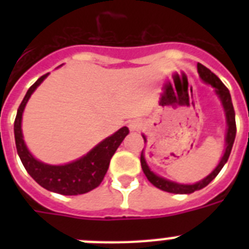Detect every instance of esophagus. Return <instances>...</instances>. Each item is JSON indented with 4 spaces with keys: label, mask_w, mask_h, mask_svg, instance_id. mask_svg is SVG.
<instances>
[{
    "label": "esophagus",
    "mask_w": 249,
    "mask_h": 249,
    "mask_svg": "<svg viewBox=\"0 0 249 249\" xmlns=\"http://www.w3.org/2000/svg\"><path fill=\"white\" fill-rule=\"evenodd\" d=\"M138 128H140V125L137 124V123H132V124H130V129H132V130H136V129Z\"/></svg>",
    "instance_id": "1"
}]
</instances>
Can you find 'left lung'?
<instances>
[{
    "label": "left lung",
    "instance_id": "obj_1",
    "mask_svg": "<svg viewBox=\"0 0 249 249\" xmlns=\"http://www.w3.org/2000/svg\"><path fill=\"white\" fill-rule=\"evenodd\" d=\"M197 72L199 75L203 79V81H205L209 85H212L214 89H216L217 95L220 97L222 105H224L225 112H226V120H228V134H226V150H225V154L221 159L220 164L217 165V168L213 170L212 173L209 174L208 177H205L203 181L197 182L195 185H179V183H176V182H170L168 179H164V178L156 176L150 170V168L146 164V160H144L143 151L141 154V165H142V170H143L144 176L147 177V179L151 182L152 185L158 187V189L166 191V193H173V194H191L194 191H197V190L203 189L205 186L208 185L209 182L213 181L216 176L220 173V170L224 168L225 163L228 161L229 156H230V152H231L232 144H234V141H235V134H236V124H235V111H234V107H232L231 97H230V93H229V89L224 85V83L221 81L218 77H217L213 72H211L207 67H204L203 64L197 63ZM144 138V137H143Z\"/></svg>",
    "mask_w": 249,
    "mask_h": 249
}]
</instances>
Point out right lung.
<instances>
[{
    "label": "right lung",
    "instance_id": "right-lung-1",
    "mask_svg": "<svg viewBox=\"0 0 249 249\" xmlns=\"http://www.w3.org/2000/svg\"><path fill=\"white\" fill-rule=\"evenodd\" d=\"M46 76L48 73L41 76L40 79L29 88L18 108L17 117L14 121V136H15L18 155L29 176L44 189L53 193L62 194V195H80V194L89 193L101 185L108 169L109 160L117 147L120 146L123 140L126 137L129 129L126 126L119 129L115 134L102 141L89 154H86L84 158L71 164L48 165L36 160L29 154L23 141L21 113L31 94L44 81Z\"/></svg>",
    "mask_w": 249,
    "mask_h": 249
}]
</instances>
